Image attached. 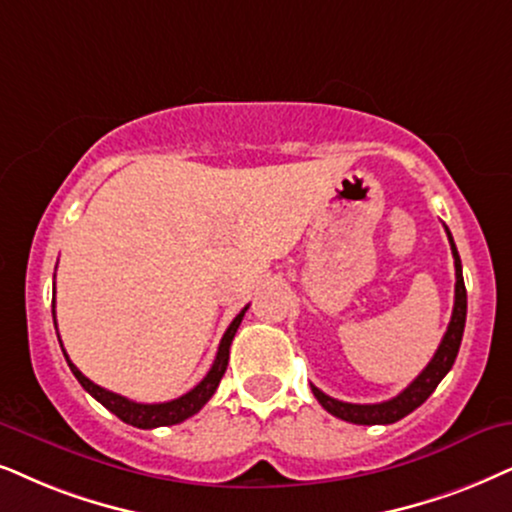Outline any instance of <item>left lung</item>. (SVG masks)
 <instances>
[{
	"label": "left lung",
	"mask_w": 512,
	"mask_h": 512,
	"mask_svg": "<svg viewBox=\"0 0 512 512\" xmlns=\"http://www.w3.org/2000/svg\"><path fill=\"white\" fill-rule=\"evenodd\" d=\"M446 229V226H444ZM451 243V255H454V267H456V295H454V312H451L449 328H446L442 342H439L435 357L430 359V364L423 368V373L418 375L413 383L406 387L404 392H399L397 397L380 401V404H349V401H338L328 397L326 392H321L319 387L312 385L314 397L319 399V404L328 413H333L335 418L347 420L354 425H390L397 423L404 416H409L411 411H416L425 399L435 392V387L442 383V378L451 371L454 361L458 357V347L463 340V328H465V314H468V295H465V283H463V267L461 257H458L454 236L446 229Z\"/></svg>",
	"instance_id": "8db88e82"
}]
</instances>
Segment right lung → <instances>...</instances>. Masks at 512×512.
<instances>
[{"label": "right lung", "instance_id": "add662e5", "mask_svg": "<svg viewBox=\"0 0 512 512\" xmlns=\"http://www.w3.org/2000/svg\"><path fill=\"white\" fill-rule=\"evenodd\" d=\"M245 312H248V307H243L241 314H238L236 319L229 323V328H226L224 338H222V342H219L215 364H212L208 375H205V378L200 380V383L193 387L191 392L181 394L179 399L163 401V404H139V401H132L127 397H122V394L106 390V387L92 383L87 375H82L80 368H77L73 361L68 359L66 349H63V357H66L70 371H73V375L77 378V383H80L89 394H92L96 401H101L108 411L115 413L120 420H125L127 425H134V428H141V430L163 428V425H177V423H181V420L191 418L193 413H198L200 409H203V406L210 401L212 394H215L219 380H222L226 366H229L231 340H234V335L238 331V326H241ZM51 314H54V326H56V309H51Z\"/></svg>", "mask_w": 512, "mask_h": 512}]
</instances>
